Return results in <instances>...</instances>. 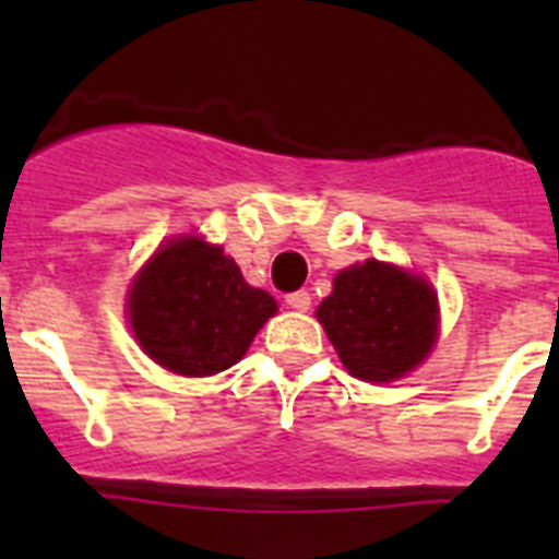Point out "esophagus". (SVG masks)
Listing matches in <instances>:
<instances>
[{"mask_svg": "<svg viewBox=\"0 0 559 559\" xmlns=\"http://www.w3.org/2000/svg\"><path fill=\"white\" fill-rule=\"evenodd\" d=\"M285 302H288V308L294 310H308L310 308V294L308 290H294V294L285 296Z\"/></svg>", "mask_w": 559, "mask_h": 559, "instance_id": "1", "label": "esophagus"}]
</instances>
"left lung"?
Here are the masks:
<instances>
[{
  "mask_svg": "<svg viewBox=\"0 0 559 559\" xmlns=\"http://www.w3.org/2000/svg\"><path fill=\"white\" fill-rule=\"evenodd\" d=\"M316 316L347 372L374 383L403 378L437 341L431 285L378 260L341 271Z\"/></svg>",
  "mask_w": 559,
  "mask_h": 559,
  "instance_id": "obj_1",
  "label": "left lung"
}]
</instances>
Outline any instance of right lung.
<instances>
[{
	"mask_svg": "<svg viewBox=\"0 0 559 559\" xmlns=\"http://www.w3.org/2000/svg\"><path fill=\"white\" fill-rule=\"evenodd\" d=\"M136 341L170 372L215 374L243 358L257 330L276 313L265 290L251 288L231 257L199 237L153 254L128 299Z\"/></svg>",
	"mask_w": 559,
	"mask_h": 559,
	"instance_id": "obj_1",
	"label": "right lung"
}]
</instances>
